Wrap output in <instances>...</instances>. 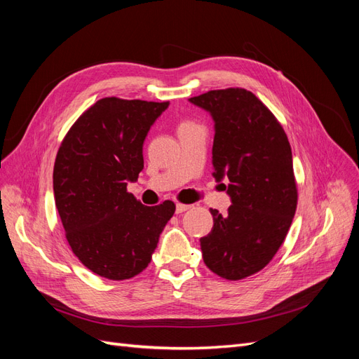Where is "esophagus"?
<instances>
[{
    "instance_id": "34e87169",
    "label": "esophagus",
    "mask_w": 359,
    "mask_h": 359,
    "mask_svg": "<svg viewBox=\"0 0 359 359\" xmlns=\"http://www.w3.org/2000/svg\"><path fill=\"white\" fill-rule=\"evenodd\" d=\"M187 210H190V205L177 203V206H175V211H177V214H182V212H186Z\"/></svg>"
}]
</instances>
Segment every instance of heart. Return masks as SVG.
Listing matches in <instances>:
<instances>
[{
	"label": "heart",
	"mask_w": 359,
	"mask_h": 359,
	"mask_svg": "<svg viewBox=\"0 0 359 359\" xmlns=\"http://www.w3.org/2000/svg\"><path fill=\"white\" fill-rule=\"evenodd\" d=\"M187 124H190V123H184V124H182V126H187Z\"/></svg>",
	"instance_id": "obj_1"
}]
</instances>
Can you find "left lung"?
Listing matches in <instances>:
<instances>
[{"label": "left lung", "instance_id": "1", "mask_svg": "<svg viewBox=\"0 0 359 359\" xmlns=\"http://www.w3.org/2000/svg\"><path fill=\"white\" fill-rule=\"evenodd\" d=\"M214 121L212 177L226 180L232 205L201 238L205 265L226 280L265 268L287 235L298 191L292 149L283 127L244 88L214 90L189 99Z\"/></svg>", "mask_w": 359, "mask_h": 359}]
</instances>
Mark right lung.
Wrapping results in <instances>:
<instances>
[{"label":"right lung","mask_w":359,"mask_h":359,"mask_svg":"<svg viewBox=\"0 0 359 359\" xmlns=\"http://www.w3.org/2000/svg\"><path fill=\"white\" fill-rule=\"evenodd\" d=\"M169 102L106 97L64 137L53 166V196L66 238L81 262L109 280L137 276L151 262L175 212L145 206L127 191L144 169V140Z\"/></svg>","instance_id":"obj_1"}]
</instances>
